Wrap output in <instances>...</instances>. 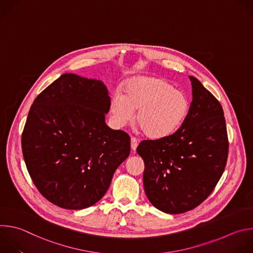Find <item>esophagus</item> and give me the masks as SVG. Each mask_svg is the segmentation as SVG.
<instances>
[{
  "instance_id": "obj_1",
  "label": "esophagus",
  "mask_w": 253,
  "mask_h": 253,
  "mask_svg": "<svg viewBox=\"0 0 253 253\" xmlns=\"http://www.w3.org/2000/svg\"><path fill=\"white\" fill-rule=\"evenodd\" d=\"M137 146H138V141H137V139H136L135 137H132V138H131V149H132V151L135 152V150L137 149Z\"/></svg>"
}]
</instances>
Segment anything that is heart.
Instances as JSON below:
<instances>
[{
	"instance_id": "1",
	"label": "heart",
	"mask_w": 253,
	"mask_h": 253,
	"mask_svg": "<svg viewBox=\"0 0 253 253\" xmlns=\"http://www.w3.org/2000/svg\"><path fill=\"white\" fill-rule=\"evenodd\" d=\"M138 110L136 122L151 139H162L175 133L190 112L188 96L174 89L167 80L154 76H138L127 81L124 95L115 93L110 112L118 127H123Z\"/></svg>"
}]
</instances>
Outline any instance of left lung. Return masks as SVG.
I'll return each mask as SVG.
<instances>
[{"label":"left lung","instance_id":"1","mask_svg":"<svg viewBox=\"0 0 253 253\" xmlns=\"http://www.w3.org/2000/svg\"><path fill=\"white\" fill-rule=\"evenodd\" d=\"M193 101L188 117L172 135L144 140L137 153L144 160V190L150 203L166 213H183L213 191L227 161L228 139L218 100L190 76Z\"/></svg>","mask_w":253,"mask_h":253}]
</instances>
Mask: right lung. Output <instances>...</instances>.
I'll use <instances>...</instances> for the list:
<instances>
[{"label": "right lung", "mask_w": 253, "mask_h": 253, "mask_svg": "<svg viewBox=\"0 0 253 253\" xmlns=\"http://www.w3.org/2000/svg\"><path fill=\"white\" fill-rule=\"evenodd\" d=\"M110 109L101 80L62 74L35 99L22 135L29 174L53 205L82 210L107 192L130 154V137L105 123Z\"/></svg>", "instance_id": "obj_1"}]
</instances>
